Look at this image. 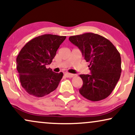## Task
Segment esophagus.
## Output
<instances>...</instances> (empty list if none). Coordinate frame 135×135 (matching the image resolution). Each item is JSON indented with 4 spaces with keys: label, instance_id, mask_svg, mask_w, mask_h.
Returning a JSON list of instances; mask_svg holds the SVG:
<instances>
[{
    "label": "esophagus",
    "instance_id": "34e87169",
    "mask_svg": "<svg viewBox=\"0 0 135 135\" xmlns=\"http://www.w3.org/2000/svg\"><path fill=\"white\" fill-rule=\"evenodd\" d=\"M65 76L68 78H72L74 76V74H69V73H66V74H65Z\"/></svg>",
    "mask_w": 135,
    "mask_h": 135
}]
</instances>
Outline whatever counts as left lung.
<instances>
[{"label": "left lung", "instance_id": "obj_1", "mask_svg": "<svg viewBox=\"0 0 135 135\" xmlns=\"http://www.w3.org/2000/svg\"><path fill=\"white\" fill-rule=\"evenodd\" d=\"M69 40L80 50L85 61L90 63L91 74L80 75L83 85L79 92L91 101L104 99L114 90L121 76L119 51L108 39L92 32L72 36Z\"/></svg>", "mask_w": 135, "mask_h": 135}]
</instances>
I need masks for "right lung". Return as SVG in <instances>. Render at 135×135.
<instances>
[{"instance_id": "1", "label": "right lung", "mask_w": 135, "mask_h": 135, "mask_svg": "<svg viewBox=\"0 0 135 135\" xmlns=\"http://www.w3.org/2000/svg\"><path fill=\"white\" fill-rule=\"evenodd\" d=\"M65 36L43 35L24 45L16 58L22 87L30 95L41 97L57 88L63 74L55 73L46 65L51 63Z\"/></svg>"}]
</instances>
